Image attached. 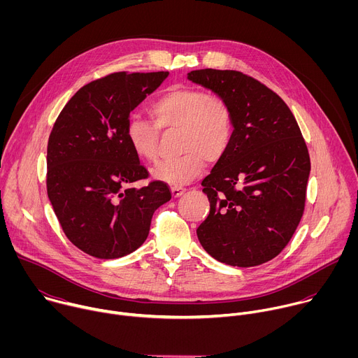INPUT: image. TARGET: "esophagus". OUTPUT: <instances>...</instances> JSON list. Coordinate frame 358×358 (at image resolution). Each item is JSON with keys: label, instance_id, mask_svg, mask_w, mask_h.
Returning a JSON list of instances; mask_svg holds the SVG:
<instances>
[{"label": "esophagus", "instance_id": "esophagus-1", "mask_svg": "<svg viewBox=\"0 0 358 358\" xmlns=\"http://www.w3.org/2000/svg\"><path fill=\"white\" fill-rule=\"evenodd\" d=\"M184 192H185V188H182V187H173V188H171V194H173L174 198L181 196Z\"/></svg>", "mask_w": 358, "mask_h": 358}]
</instances>
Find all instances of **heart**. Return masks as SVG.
<instances>
[{
  "instance_id": "1",
  "label": "heart",
  "mask_w": 358,
  "mask_h": 358,
  "mask_svg": "<svg viewBox=\"0 0 358 358\" xmlns=\"http://www.w3.org/2000/svg\"><path fill=\"white\" fill-rule=\"evenodd\" d=\"M151 123L137 117L127 120L124 137L134 155L145 162L157 156L160 133L178 131L181 155L159 163L151 174L173 187L194 181L206 159L218 162L229 147L234 123L227 101L215 94L188 86H173L148 106Z\"/></svg>"
}]
</instances>
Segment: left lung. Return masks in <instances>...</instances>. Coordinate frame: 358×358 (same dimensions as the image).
<instances>
[{
  "mask_svg": "<svg viewBox=\"0 0 358 358\" xmlns=\"http://www.w3.org/2000/svg\"><path fill=\"white\" fill-rule=\"evenodd\" d=\"M188 79L222 97L234 131L202 191L210 214L196 235L211 257L239 268L262 265L285 249L306 202L310 157L287 105L238 71L199 69Z\"/></svg>",
  "mask_w": 358,
  "mask_h": 358,
  "instance_id": "1",
  "label": "left lung"
}]
</instances>
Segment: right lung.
<instances>
[{"mask_svg":"<svg viewBox=\"0 0 358 358\" xmlns=\"http://www.w3.org/2000/svg\"><path fill=\"white\" fill-rule=\"evenodd\" d=\"M169 72H116L80 87L59 113L48 140L46 189L66 238L99 259L134 252L148 236L155 211L171 199L163 181L148 178L130 150V112Z\"/></svg>","mask_w":358,"mask_h":358,"instance_id":"right-lung-1","label":"right lung"}]
</instances>
